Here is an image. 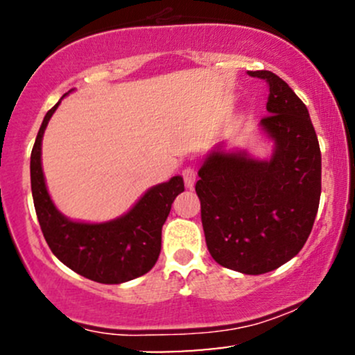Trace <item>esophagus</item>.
<instances>
[{
    "label": "esophagus",
    "instance_id": "34e87169",
    "mask_svg": "<svg viewBox=\"0 0 355 355\" xmlns=\"http://www.w3.org/2000/svg\"><path fill=\"white\" fill-rule=\"evenodd\" d=\"M182 177L187 189H191V187L195 185V180H197V172H195L193 166H185V168L182 170Z\"/></svg>",
    "mask_w": 355,
    "mask_h": 355
}]
</instances>
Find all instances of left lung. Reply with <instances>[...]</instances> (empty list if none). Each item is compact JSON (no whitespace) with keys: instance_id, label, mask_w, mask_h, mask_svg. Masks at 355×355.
Returning <instances> with one entry per match:
<instances>
[{"instance_id":"left-lung-1","label":"left lung","mask_w":355,"mask_h":355,"mask_svg":"<svg viewBox=\"0 0 355 355\" xmlns=\"http://www.w3.org/2000/svg\"><path fill=\"white\" fill-rule=\"evenodd\" d=\"M267 83L263 130L275 140L270 162L211 153L195 185L210 255L248 275L275 270L311 235L320 200V148L307 107L275 73L247 71Z\"/></svg>"}]
</instances>
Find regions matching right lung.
Here are the masks:
<instances>
[{
  "mask_svg": "<svg viewBox=\"0 0 355 355\" xmlns=\"http://www.w3.org/2000/svg\"><path fill=\"white\" fill-rule=\"evenodd\" d=\"M58 103L44 115L31 150V191L48 247L76 274L100 284H121L152 270L162 248V227L185 190L182 177L153 187L123 217L108 223H78L53 205L42 170V138Z\"/></svg>",
  "mask_w": 355,
  "mask_h": 355,
  "instance_id": "add662e5",
  "label": "right lung"
}]
</instances>
